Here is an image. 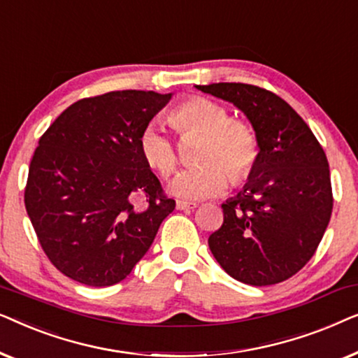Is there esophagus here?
<instances>
[{"instance_id":"34e87169","label":"esophagus","mask_w":358,"mask_h":358,"mask_svg":"<svg viewBox=\"0 0 358 358\" xmlns=\"http://www.w3.org/2000/svg\"><path fill=\"white\" fill-rule=\"evenodd\" d=\"M176 208H178V210H194V208H197V203L178 200V202H176Z\"/></svg>"}]
</instances>
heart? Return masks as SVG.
I'll list each match as a JSON object with an SVG mask.
<instances>
[{"label":"heart","mask_w":358,"mask_h":358,"mask_svg":"<svg viewBox=\"0 0 358 358\" xmlns=\"http://www.w3.org/2000/svg\"><path fill=\"white\" fill-rule=\"evenodd\" d=\"M179 134H197V159L202 163L182 171L171 182V192L185 200H203L223 194L233 182L243 184L252 174L259 159V140L246 122L233 120L220 102L194 96L180 102L169 114ZM140 153L161 178H169L178 166L173 140L159 127L146 125L138 138Z\"/></svg>","instance_id":"1"}]
</instances>
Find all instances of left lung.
<instances>
[{
  "mask_svg": "<svg viewBox=\"0 0 358 358\" xmlns=\"http://www.w3.org/2000/svg\"><path fill=\"white\" fill-rule=\"evenodd\" d=\"M243 112L259 159L238 195L222 203L223 224L208 246L223 271L248 285L283 282L321 243L332 212L329 164L306 122L271 91L243 83L195 86Z\"/></svg>",
  "mask_w": 358,
  "mask_h": 358,
  "instance_id": "obj_1",
  "label": "left lung"
}]
</instances>
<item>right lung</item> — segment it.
I'll return each instance as SVG.
<instances>
[{
  "label": "right lung",
  "mask_w": 358,
  "mask_h": 358,
  "mask_svg": "<svg viewBox=\"0 0 358 358\" xmlns=\"http://www.w3.org/2000/svg\"><path fill=\"white\" fill-rule=\"evenodd\" d=\"M171 97L135 90L87 97L38 140L24 202L42 249L66 277L90 287L124 280L174 210L138 148ZM140 198L143 210L134 208Z\"/></svg>",
  "instance_id": "obj_1"
}]
</instances>
